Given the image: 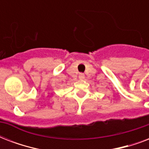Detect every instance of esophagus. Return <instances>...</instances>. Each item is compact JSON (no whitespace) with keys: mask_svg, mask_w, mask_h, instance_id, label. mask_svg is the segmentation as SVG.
<instances>
[{"mask_svg":"<svg viewBox=\"0 0 149 149\" xmlns=\"http://www.w3.org/2000/svg\"><path fill=\"white\" fill-rule=\"evenodd\" d=\"M84 78H85V76H84V74H83V73H80V74L79 75V79H84Z\"/></svg>","mask_w":149,"mask_h":149,"instance_id":"1","label":"esophagus"}]
</instances>
